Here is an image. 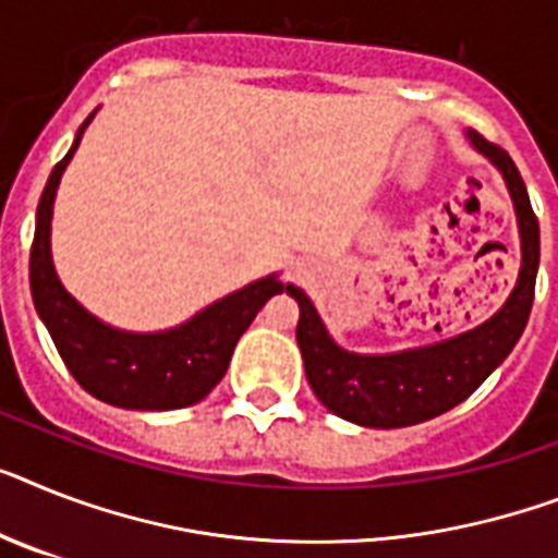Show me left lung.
Instances as JSON below:
<instances>
[{
    "instance_id": "left-lung-1",
    "label": "left lung",
    "mask_w": 558,
    "mask_h": 558,
    "mask_svg": "<svg viewBox=\"0 0 558 558\" xmlns=\"http://www.w3.org/2000/svg\"><path fill=\"white\" fill-rule=\"evenodd\" d=\"M473 147L485 154L501 177L517 205L519 236H522V270L519 282L494 319L416 351L390 356H359L342 351L313 311L311 299L288 284V293L299 302L296 342L313 393L330 413L362 427H408L441 416L464 402L482 381L508 359L519 342L533 307L538 270V219L531 207L519 168L505 147L487 142L482 133L468 131Z\"/></svg>"
}]
</instances>
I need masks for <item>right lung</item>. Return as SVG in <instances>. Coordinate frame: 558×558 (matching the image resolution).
I'll return each instance as SVG.
<instances>
[{
    "instance_id": "1",
    "label": "right lung",
    "mask_w": 558,
    "mask_h": 558,
    "mask_svg": "<svg viewBox=\"0 0 558 558\" xmlns=\"http://www.w3.org/2000/svg\"><path fill=\"white\" fill-rule=\"evenodd\" d=\"M94 113L82 122L76 142L62 162L50 170L36 207V233L31 245V293L36 313L71 376L96 399L131 411H173L202 402L222 381L239 336L251 328L256 313L284 284L268 276L219 299L182 328L168 333H122L94 319L59 284L50 262V216L62 170L80 147Z\"/></svg>"
}]
</instances>
